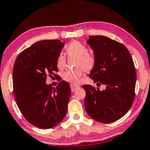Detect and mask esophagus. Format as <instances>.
<instances>
[{
    "label": "esophagus",
    "instance_id": "obj_1",
    "mask_svg": "<svg viewBox=\"0 0 150 150\" xmlns=\"http://www.w3.org/2000/svg\"><path fill=\"white\" fill-rule=\"evenodd\" d=\"M70 87H71V91H72V92H74V91L78 89V88H79L80 86L78 85H76V84H70Z\"/></svg>",
    "mask_w": 150,
    "mask_h": 150
}]
</instances>
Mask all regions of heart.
Here are the masks:
<instances>
[{"label": "heart", "instance_id": "b5f03b06", "mask_svg": "<svg viewBox=\"0 0 150 150\" xmlns=\"http://www.w3.org/2000/svg\"><path fill=\"white\" fill-rule=\"evenodd\" d=\"M66 52L69 57H76L75 70L66 71L63 74V79L66 81L72 84H76L79 82L80 78L82 76L84 70L89 71L93 68L95 64L94 56L88 53V49L82 43L78 41H74L66 47ZM66 59L64 55L60 54L56 60L57 67L59 69L64 68L66 66Z\"/></svg>", "mask_w": 150, "mask_h": 150}]
</instances>
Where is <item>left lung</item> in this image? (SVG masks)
Masks as SVG:
<instances>
[{"label": "left lung", "instance_id": "8db88e82", "mask_svg": "<svg viewBox=\"0 0 150 150\" xmlns=\"http://www.w3.org/2000/svg\"><path fill=\"white\" fill-rule=\"evenodd\" d=\"M94 53L95 64L88 76L100 91L90 84L84 107L91 118L102 123L116 121L127 114L134 98L136 72L133 59L125 45L104 36H90L86 41Z\"/></svg>", "mask_w": 150, "mask_h": 150}]
</instances>
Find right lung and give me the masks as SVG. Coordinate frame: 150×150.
I'll return each instance as SVG.
<instances>
[{"label": "right lung", "mask_w": 150, "mask_h": 150, "mask_svg": "<svg viewBox=\"0 0 150 150\" xmlns=\"http://www.w3.org/2000/svg\"><path fill=\"white\" fill-rule=\"evenodd\" d=\"M64 47L60 40L38 41L23 50L14 64L13 85L17 106L28 122L40 129L55 127L68 111V82L62 80L55 88L46 83L47 76L58 71L56 60Z\"/></svg>", "instance_id": "obj_1"}]
</instances>
